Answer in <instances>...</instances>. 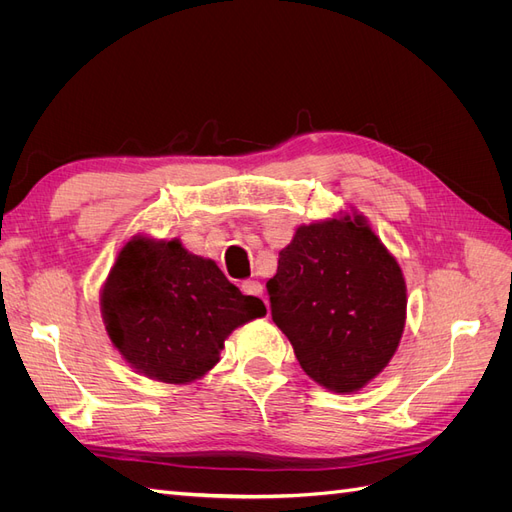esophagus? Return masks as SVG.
Returning <instances> with one entry per match:
<instances>
[{"label":"esophagus","instance_id":"obj_1","mask_svg":"<svg viewBox=\"0 0 512 512\" xmlns=\"http://www.w3.org/2000/svg\"><path fill=\"white\" fill-rule=\"evenodd\" d=\"M241 290L243 294H247V297H258L262 299V284L256 282V280H247L241 284Z\"/></svg>","mask_w":512,"mask_h":512}]
</instances>
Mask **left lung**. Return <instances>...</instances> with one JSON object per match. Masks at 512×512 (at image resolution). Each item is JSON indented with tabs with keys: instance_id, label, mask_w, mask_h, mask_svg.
I'll use <instances>...</instances> for the list:
<instances>
[{
	"instance_id": "obj_1",
	"label": "left lung",
	"mask_w": 512,
	"mask_h": 512,
	"mask_svg": "<svg viewBox=\"0 0 512 512\" xmlns=\"http://www.w3.org/2000/svg\"><path fill=\"white\" fill-rule=\"evenodd\" d=\"M267 292L305 374L335 393L376 378L404 333V275L361 215L301 226Z\"/></svg>"
}]
</instances>
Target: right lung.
Here are the masks:
<instances>
[{
	"mask_svg": "<svg viewBox=\"0 0 512 512\" xmlns=\"http://www.w3.org/2000/svg\"><path fill=\"white\" fill-rule=\"evenodd\" d=\"M265 314V303L177 239L130 241L102 290V318L115 348L147 378L170 384L207 374L226 335Z\"/></svg>",
	"mask_w": 512,
	"mask_h": 512,
	"instance_id": "obj_1",
	"label": "right lung"
}]
</instances>
